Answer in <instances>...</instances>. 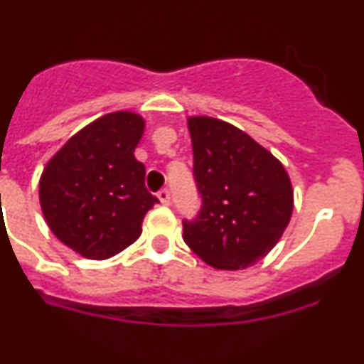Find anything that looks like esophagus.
<instances>
[{
  "instance_id": "34e87169",
  "label": "esophagus",
  "mask_w": 364,
  "mask_h": 364,
  "mask_svg": "<svg viewBox=\"0 0 364 364\" xmlns=\"http://www.w3.org/2000/svg\"><path fill=\"white\" fill-rule=\"evenodd\" d=\"M158 199H160L161 204H171V192H168L167 188L160 190V192H158Z\"/></svg>"
}]
</instances>
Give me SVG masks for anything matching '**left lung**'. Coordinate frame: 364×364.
Instances as JSON below:
<instances>
[{"label":"left lung","instance_id":"8db88e82","mask_svg":"<svg viewBox=\"0 0 364 364\" xmlns=\"http://www.w3.org/2000/svg\"><path fill=\"white\" fill-rule=\"evenodd\" d=\"M200 210L183 220V240L210 267L240 270L267 256L294 211L283 164L232 124L190 117Z\"/></svg>","mask_w":364,"mask_h":364}]
</instances>
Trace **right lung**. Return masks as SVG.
Returning a JSON list of instances; mask_svg holds the SVG:
<instances>
[{
	"label": "right lung",
	"mask_w": 364,
	"mask_h": 364,
	"mask_svg": "<svg viewBox=\"0 0 364 364\" xmlns=\"http://www.w3.org/2000/svg\"><path fill=\"white\" fill-rule=\"evenodd\" d=\"M144 119L114 112L85 126L48 161L38 197L53 235L88 259H108L136 242L160 200L135 158Z\"/></svg>",
	"instance_id": "obj_1"
}]
</instances>
